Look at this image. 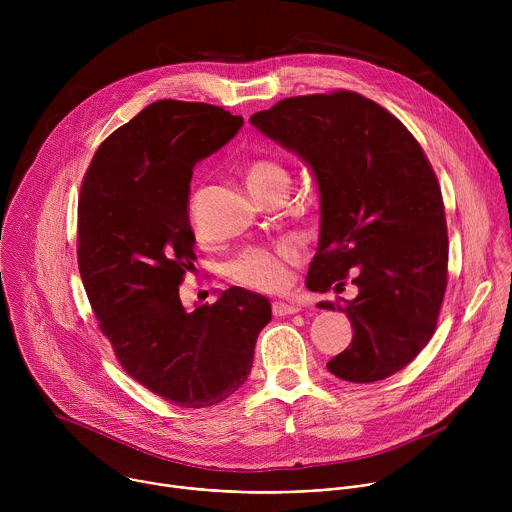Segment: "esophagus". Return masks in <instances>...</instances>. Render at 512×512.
Returning <instances> with one entry per match:
<instances>
[{
  "instance_id": "obj_1",
  "label": "esophagus",
  "mask_w": 512,
  "mask_h": 512,
  "mask_svg": "<svg viewBox=\"0 0 512 512\" xmlns=\"http://www.w3.org/2000/svg\"><path fill=\"white\" fill-rule=\"evenodd\" d=\"M300 308L296 304H287V302H273V314L275 316H291V314H298Z\"/></svg>"
}]
</instances>
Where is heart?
Segmentation results:
<instances>
[{
    "label": "heart",
    "instance_id": "heart-1",
    "mask_svg": "<svg viewBox=\"0 0 512 512\" xmlns=\"http://www.w3.org/2000/svg\"><path fill=\"white\" fill-rule=\"evenodd\" d=\"M285 170L271 160H257L247 170L251 192L269 186L275 180H285ZM302 261V251L296 243H277L271 249H251L229 265V277L257 291H281L291 281V267Z\"/></svg>",
    "mask_w": 512,
    "mask_h": 512
}]
</instances>
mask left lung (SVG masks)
I'll use <instances>...</instances> for the list:
<instances>
[{"label":"left lung","instance_id":"8db88e82","mask_svg":"<svg viewBox=\"0 0 512 512\" xmlns=\"http://www.w3.org/2000/svg\"><path fill=\"white\" fill-rule=\"evenodd\" d=\"M249 123L316 180L320 237L306 285L324 294L356 275V298L338 306L352 342L328 371L348 383L395 375L429 342L448 285L444 200L421 145L397 117L350 91L283 99Z\"/></svg>","mask_w":512,"mask_h":512}]
</instances>
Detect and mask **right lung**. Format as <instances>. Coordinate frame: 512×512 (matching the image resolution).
Wrapping results in <instances>:
<instances>
[{
	"label": "right lung",
	"instance_id": "add662e5",
	"mask_svg": "<svg viewBox=\"0 0 512 512\" xmlns=\"http://www.w3.org/2000/svg\"><path fill=\"white\" fill-rule=\"evenodd\" d=\"M241 127L221 107L156 101L101 143L81 188L77 255L101 332L129 377L180 407L231 397L271 320L269 300L243 287L194 310L178 291L196 259L192 172Z\"/></svg>",
	"mask_w": 512,
	"mask_h": 512
}]
</instances>
